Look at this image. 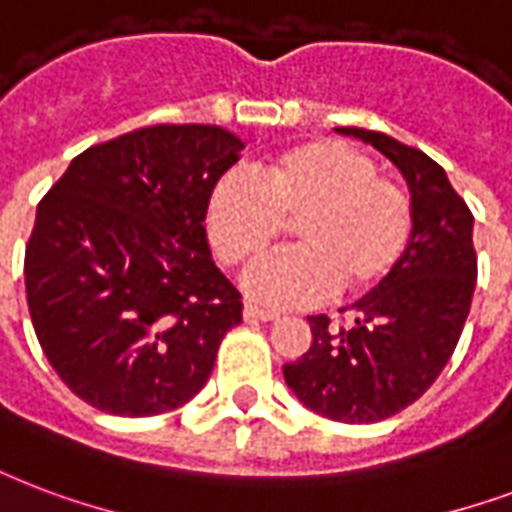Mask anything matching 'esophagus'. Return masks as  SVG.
<instances>
[{
  "label": "esophagus",
  "mask_w": 512,
  "mask_h": 512,
  "mask_svg": "<svg viewBox=\"0 0 512 512\" xmlns=\"http://www.w3.org/2000/svg\"><path fill=\"white\" fill-rule=\"evenodd\" d=\"M244 319H249V322H276L279 319V314L276 311H268V308H260V306H244Z\"/></svg>",
  "instance_id": "34e87169"
}]
</instances>
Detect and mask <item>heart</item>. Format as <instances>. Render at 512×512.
Segmentation results:
<instances>
[{
  "mask_svg": "<svg viewBox=\"0 0 512 512\" xmlns=\"http://www.w3.org/2000/svg\"><path fill=\"white\" fill-rule=\"evenodd\" d=\"M292 222L300 247L268 257L244 287L268 306H311L341 287L370 292L400 268L413 239L411 198L395 179L341 139H311L276 152L252 179L230 171L206 201L217 255L247 265L282 239Z\"/></svg>",
  "mask_w": 512,
  "mask_h": 512,
  "instance_id": "b5f03b06",
  "label": "heart"
}]
</instances>
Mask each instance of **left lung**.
I'll return each instance as SVG.
<instances>
[{
	"mask_svg": "<svg viewBox=\"0 0 512 512\" xmlns=\"http://www.w3.org/2000/svg\"><path fill=\"white\" fill-rule=\"evenodd\" d=\"M335 131L376 147L403 174L413 239L400 268L351 306L349 330L308 317L311 346L284 365V381L319 416L373 424L416 403L454 354L478 279L473 214L421 150L365 128Z\"/></svg>",
	"mask_w": 512,
	"mask_h": 512,
	"instance_id": "8db88e82",
	"label": "left lung"
}]
</instances>
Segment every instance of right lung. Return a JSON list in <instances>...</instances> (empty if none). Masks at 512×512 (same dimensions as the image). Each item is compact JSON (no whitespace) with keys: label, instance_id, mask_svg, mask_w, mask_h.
<instances>
[{"label":"right lung","instance_id":"1","mask_svg":"<svg viewBox=\"0 0 512 512\" xmlns=\"http://www.w3.org/2000/svg\"><path fill=\"white\" fill-rule=\"evenodd\" d=\"M244 142L150 126L80 152L39 201L26 300L58 378L93 408L158 416L193 400L241 322L214 265L206 201Z\"/></svg>","mask_w":512,"mask_h":512}]
</instances>
